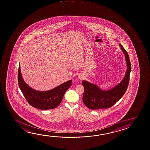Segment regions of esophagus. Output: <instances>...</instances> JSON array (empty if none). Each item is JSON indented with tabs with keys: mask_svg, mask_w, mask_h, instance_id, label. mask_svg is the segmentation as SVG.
<instances>
[{
	"mask_svg": "<svg viewBox=\"0 0 150 150\" xmlns=\"http://www.w3.org/2000/svg\"><path fill=\"white\" fill-rule=\"evenodd\" d=\"M79 79H82V77H82V76L81 75H79Z\"/></svg>",
	"mask_w": 150,
	"mask_h": 150,
	"instance_id": "1",
	"label": "esophagus"
}]
</instances>
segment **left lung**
<instances>
[{"label":"left lung","mask_w":150,"mask_h":150,"mask_svg":"<svg viewBox=\"0 0 150 150\" xmlns=\"http://www.w3.org/2000/svg\"><path fill=\"white\" fill-rule=\"evenodd\" d=\"M121 50L125 54L127 69L125 76L120 83L113 88L103 91L95 84L85 81H82L85 91L83 96V103L91 109L109 108L113 106L122 97L128 88L131 72V63L127 52L121 45Z\"/></svg>","instance_id":"left-lung-1"}]
</instances>
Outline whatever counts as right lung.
<instances>
[{"label":"right lung","mask_w":150,"mask_h":150,"mask_svg":"<svg viewBox=\"0 0 150 150\" xmlns=\"http://www.w3.org/2000/svg\"><path fill=\"white\" fill-rule=\"evenodd\" d=\"M18 81L20 90L28 103L32 107L41 110L54 109L59 106L65 92L70 87L72 83L71 80H70L50 91H35L30 87L23 81L20 64L18 69Z\"/></svg>","instance_id":"add662e5"}]
</instances>
